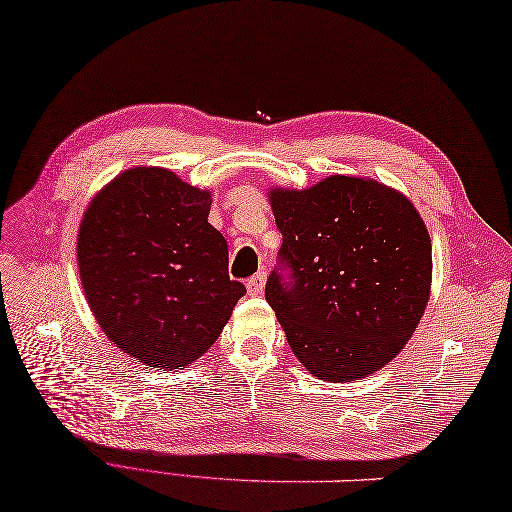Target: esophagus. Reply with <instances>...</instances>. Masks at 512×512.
I'll use <instances>...</instances> for the list:
<instances>
[{
	"label": "esophagus",
	"instance_id": "34e87169",
	"mask_svg": "<svg viewBox=\"0 0 512 512\" xmlns=\"http://www.w3.org/2000/svg\"><path fill=\"white\" fill-rule=\"evenodd\" d=\"M265 281H267V274L265 272H258L254 278H249L247 281V292L252 296H260L265 289Z\"/></svg>",
	"mask_w": 512,
	"mask_h": 512
}]
</instances>
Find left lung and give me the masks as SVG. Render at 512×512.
Returning a JSON list of instances; mask_svg holds the SVG:
<instances>
[{"label": "left lung", "instance_id": "left-lung-1", "mask_svg": "<svg viewBox=\"0 0 512 512\" xmlns=\"http://www.w3.org/2000/svg\"><path fill=\"white\" fill-rule=\"evenodd\" d=\"M283 234L265 298L318 379L359 381L410 341L426 310L432 245L412 202L381 182L330 176L269 191Z\"/></svg>", "mask_w": 512, "mask_h": 512}]
</instances>
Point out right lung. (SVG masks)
<instances>
[{"label": "right lung", "mask_w": 512, "mask_h": 512, "mask_svg": "<svg viewBox=\"0 0 512 512\" xmlns=\"http://www.w3.org/2000/svg\"><path fill=\"white\" fill-rule=\"evenodd\" d=\"M211 194L160 167H133L86 207L77 267L109 341L151 368H185L223 332L245 285L209 225Z\"/></svg>", "instance_id": "right-lung-1"}]
</instances>
